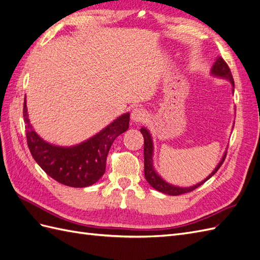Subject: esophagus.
<instances>
[{"mask_svg": "<svg viewBox=\"0 0 260 260\" xmlns=\"http://www.w3.org/2000/svg\"><path fill=\"white\" fill-rule=\"evenodd\" d=\"M146 117H147V113L142 108H138L137 107V108L133 109L132 113H131V120L133 122H136V123L144 121L145 119H146Z\"/></svg>", "mask_w": 260, "mask_h": 260, "instance_id": "34e87169", "label": "esophagus"}]
</instances>
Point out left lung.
Wrapping results in <instances>:
<instances>
[{
	"instance_id": "obj_1",
	"label": "left lung",
	"mask_w": 260,
	"mask_h": 260,
	"mask_svg": "<svg viewBox=\"0 0 260 260\" xmlns=\"http://www.w3.org/2000/svg\"><path fill=\"white\" fill-rule=\"evenodd\" d=\"M211 74L213 76H216V78L230 81L231 85H232V90L234 93V80H233L232 73H231L230 68L228 67L225 61H224L221 57H217L215 62L213 63V66L211 68ZM140 131H141L142 136L144 138V176H145V179L147 180V182H149V184L154 189H156L157 191L166 193V194L178 196V194H182V193H186V192L194 190L196 188L200 187L203 184V182H206L208 179H210L213 176V175L217 172V170H219V168L221 167V165L223 164L224 159H225V156H226V151H225V152H224L219 164H217L216 167L213 170V172L210 174L207 178H205L202 181L198 182V184H196V185L190 186V187L175 186V185L170 184V182H167L155 171V168H154V165H153L154 145H153V139H152L151 133L149 132V130H147L144 127H142Z\"/></svg>"
}]
</instances>
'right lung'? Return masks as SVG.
I'll use <instances>...</instances> for the list:
<instances>
[{"label": "right lung", "instance_id": "obj_1", "mask_svg": "<svg viewBox=\"0 0 260 260\" xmlns=\"http://www.w3.org/2000/svg\"><path fill=\"white\" fill-rule=\"evenodd\" d=\"M27 144L34 159L46 174L69 187L82 188L95 184L106 170V159L115 139L129 128L130 114L118 117L95 136L76 145L60 146L49 143L34 130L24 102Z\"/></svg>", "mask_w": 260, "mask_h": 260}]
</instances>
